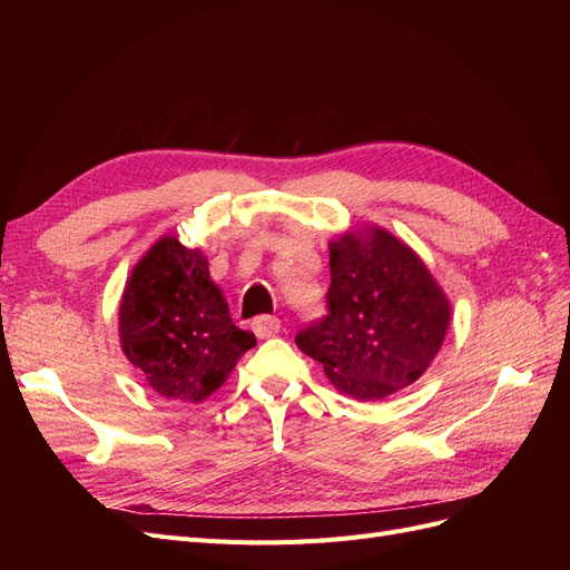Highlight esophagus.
<instances>
[{
	"mask_svg": "<svg viewBox=\"0 0 570 570\" xmlns=\"http://www.w3.org/2000/svg\"><path fill=\"white\" fill-rule=\"evenodd\" d=\"M252 331L258 340H266V337H273L281 333V318L275 316H258L252 321Z\"/></svg>",
	"mask_w": 570,
	"mask_h": 570,
	"instance_id": "34e87169",
	"label": "esophagus"
}]
</instances>
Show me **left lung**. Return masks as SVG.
Segmentation results:
<instances>
[{
  "instance_id": "obj_1",
  "label": "left lung",
  "mask_w": 570,
  "mask_h": 570,
  "mask_svg": "<svg viewBox=\"0 0 570 570\" xmlns=\"http://www.w3.org/2000/svg\"><path fill=\"white\" fill-rule=\"evenodd\" d=\"M327 314L297 333V347L333 385L381 402L419 377L450 327V299L419 254L383 228L350 230L331 243Z\"/></svg>"
}]
</instances>
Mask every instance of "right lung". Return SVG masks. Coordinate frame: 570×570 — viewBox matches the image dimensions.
<instances>
[{
    "mask_svg": "<svg viewBox=\"0 0 570 570\" xmlns=\"http://www.w3.org/2000/svg\"><path fill=\"white\" fill-rule=\"evenodd\" d=\"M118 333L149 387L187 404L216 392L256 344L252 333L233 325L202 249L185 247L176 235L161 237L132 268Z\"/></svg>",
    "mask_w": 570,
    "mask_h": 570,
    "instance_id": "add662e5",
    "label": "right lung"
}]
</instances>
